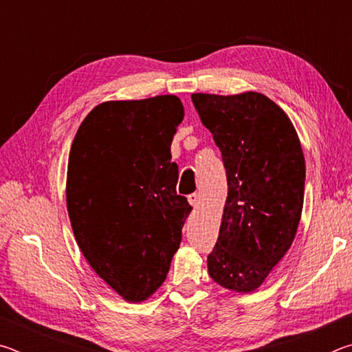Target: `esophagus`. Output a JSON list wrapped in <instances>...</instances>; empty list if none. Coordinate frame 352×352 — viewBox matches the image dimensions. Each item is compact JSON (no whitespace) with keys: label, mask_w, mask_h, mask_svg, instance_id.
<instances>
[{"label":"esophagus","mask_w":352,"mask_h":352,"mask_svg":"<svg viewBox=\"0 0 352 352\" xmlns=\"http://www.w3.org/2000/svg\"><path fill=\"white\" fill-rule=\"evenodd\" d=\"M188 201H189V204L192 205L194 208L197 206V205H199V201H200L199 194H195V192H194V194H189V195H188Z\"/></svg>","instance_id":"1"}]
</instances>
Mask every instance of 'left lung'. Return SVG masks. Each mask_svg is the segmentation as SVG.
<instances>
[{
	"instance_id": "8db88e82",
	"label": "left lung",
	"mask_w": 352,
	"mask_h": 352,
	"mask_svg": "<svg viewBox=\"0 0 352 352\" xmlns=\"http://www.w3.org/2000/svg\"><path fill=\"white\" fill-rule=\"evenodd\" d=\"M190 99L222 152L228 182L208 273L225 289L250 294L295 239L306 180L301 142L281 107L261 93Z\"/></svg>"
}]
</instances>
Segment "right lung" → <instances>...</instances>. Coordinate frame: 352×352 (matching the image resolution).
Masks as SVG:
<instances>
[{"mask_svg":"<svg viewBox=\"0 0 352 352\" xmlns=\"http://www.w3.org/2000/svg\"><path fill=\"white\" fill-rule=\"evenodd\" d=\"M183 116L172 94L109 100L88 113L69 151L67 206L76 242L98 276L130 302L164 283L192 210L177 194L170 162Z\"/></svg>","mask_w":352,"mask_h":352,"instance_id":"1","label":"right lung"}]
</instances>
